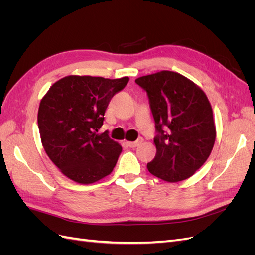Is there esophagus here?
<instances>
[{
  "instance_id": "esophagus-1",
  "label": "esophagus",
  "mask_w": 255,
  "mask_h": 255,
  "mask_svg": "<svg viewBox=\"0 0 255 255\" xmlns=\"http://www.w3.org/2000/svg\"><path fill=\"white\" fill-rule=\"evenodd\" d=\"M142 141H143L142 138H139V139H137L136 141H127V144L129 146V148H135V146L139 145Z\"/></svg>"
}]
</instances>
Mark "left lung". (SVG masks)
<instances>
[{"label": "left lung", "mask_w": 255, "mask_h": 255, "mask_svg": "<svg viewBox=\"0 0 255 255\" xmlns=\"http://www.w3.org/2000/svg\"><path fill=\"white\" fill-rule=\"evenodd\" d=\"M135 82L149 97L157 135L156 155L146 167L166 182L188 179L210 156L216 139L212 105L186 76L163 70Z\"/></svg>", "instance_id": "left-lung-1"}]
</instances>
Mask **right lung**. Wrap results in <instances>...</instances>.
<instances>
[{
	"instance_id": "right-lung-1",
	"label": "right lung",
	"mask_w": 255,
	"mask_h": 255,
	"mask_svg": "<svg viewBox=\"0 0 255 255\" xmlns=\"http://www.w3.org/2000/svg\"><path fill=\"white\" fill-rule=\"evenodd\" d=\"M128 82V76L68 75L41 99L37 118L43 149L68 179L87 185L112 173L122 148L98 130L111 99Z\"/></svg>"
}]
</instances>
